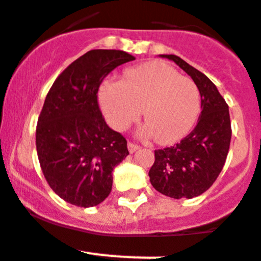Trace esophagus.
I'll return each mask as SVG.
<instances>
[{"label":"esophagus","instance_id":"34e87169","mask_svg":"<svg viewBox=\"0 0 261 261\" xmlns=\"http://www.w3.org/2000/svg\"><path fill=\"white\" fill-rule=\"evenodd\" d=\"M127 147H128V152L130 153H134L135 151H138V149H139V146L135 143H133V142H130V143L127 144Z\"/></svg>","mask_w":261,"mask_h":261}]
</instances>
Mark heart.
<instances>
[{
  "label": "heart",
  "instance_id": "1",
  "mask_svg": "<svg viewBox=\"0 0 261 261\" xmlns=\"http://www.w3.org/2000/svg\"><path fill=\"white\" fill-rule=\"evenodd\" d=\"M98 98L108 123L119 131L137 121L143 108L147 122L142 134L155 135L163 144L184 138L201 110L196 84L162 62L128 68L123 81L109 79L99 88Z\"/></svg>",
  "mask_w": 261,
  "mask_h": 261
}]
</instances>
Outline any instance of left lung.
<instances>
[{
    "label": "left lung",
    "instance_id": "8db88e82",
    "mask_svg": "<svg viewBox=\"0 0 261 261\" xmlns=\"http://www.w3.org/2000/svg\"><path fill=\"white\" fill-rule=\"evenodd\" d=\"M187 72L201 94V115L194 130L176 146L155 151L148 172L158 192L171 198H193L209 189L221 173L231 142L228 106L202 72L176 55H160Z\"/></svg>",
    "mask_w": 261,
    "mask_h": 261
}]
</instances>
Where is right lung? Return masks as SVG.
<instances>
[{
  "mask_svg": "<svg viewBox=\"0 0 261 261\" xmlns=\"http://www.w3.org/2000/svg\"><path fill=\"white\" fill-rule=\"evenodd\" d=\"M135 60L119 49H92L60 73L49 89L38 126L36 152L51 189L80 207L110 194L113 169L128 155L127 142L106 124L97 93L118 65Z\"/></svg>",
  "mask_w": 261,
  "mask_h": 261,
  "instance_id": "right-lung-1",
  "label": "right lung"
}]
</instances>
